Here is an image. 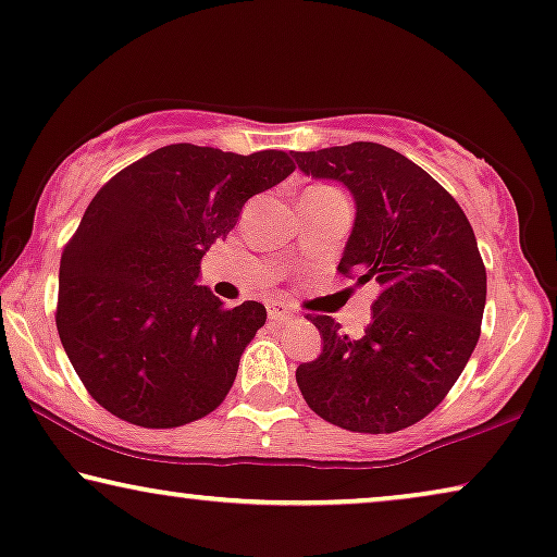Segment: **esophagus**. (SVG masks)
I'll use <instances>...</instances> for the list:
<instances>
[{
    "instance_id": "esophagus-1",
    "label": "esophagus",
    "mask_w": 557,
    "mask_h": 557,
    "mask_svg": "<svg viewBox=\"0 0 557 557\" xmlns=\"http://www.w3.org/2000/svg\"><path fill=\"white\" fill-rule=\"evenodd\" d=\"M268 315H270V320H287V318H293V310H289V305H285V302L272 300L268 305Z\"/></svg>"
}]
</instances>
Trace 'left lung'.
<instances>
[{
    "label": "left lung",
    "mask_w": 557,
    "mask_h": 557,
    "mask_svg": "<svg viewBox=\"0 0 557 557\" xmlns=\"http://www.w3.org/2000/svg\"><path fill=\"white\" fill-rule=\"evenodd\" d=\"M295 161L302 174L354 194L338 272L381 285L360 338L343 335L331 315H310L323 350L297 366V386L335 426L401 432L444 401L480 341L487 272L472 224L442 184L394 148L358 140Z\"/></svg>",
    "instance_id": "left-lung-1"
}]
</instances>
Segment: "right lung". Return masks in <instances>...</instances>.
<instances>
[{"mask_svg": "<svg viewBox=\"0 0 557 557\" xmlns=\"http://www.w3.org/2000/svg\"><path fill=\"white\" fill-rule=\"evenodd\" d=\"M293 171L285 151L174 144L92 197L62 252L54 323L106 411L174 429L224 401L268 310L255 300L226 308L197 285L201 257L234 230L247 199Z\"/></svg>", "mask_w": 557, "mask_h": 557, "instance_id": "1", "label": "right lung"}]
</instances>
